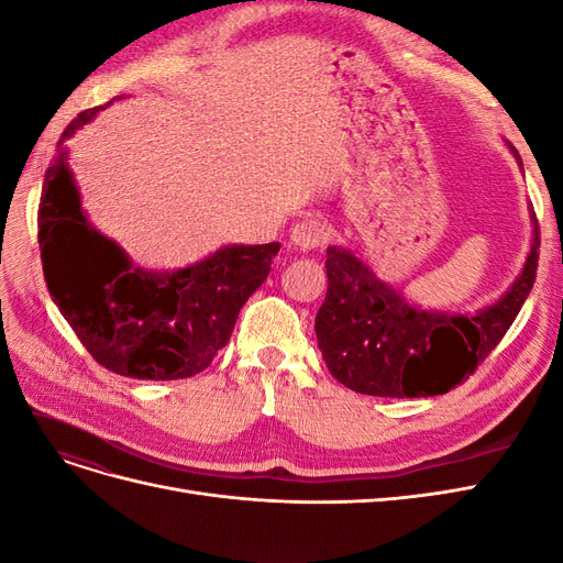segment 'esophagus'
<instances>
[{
	"label": "esophagus",
	"instance_id": "obj_1",
	"mask_svg": "<svg viewBox=\"0 0 563 563\" xmlns=\"http://www.w3.org/2000/svg\"><path fill=\"white\" fill-rule=\"evenodd\" d=\"M329 230L327 225H321L319 220H300L291 228V236H288V246L302 251V253H310L314 249H319L323 242H327Z\"/></svg>",
	"mask_w": 563,
	"mask_h": 563
}]
</instances>
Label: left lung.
Returning a JSON list of instances; mask_svg holds the SVG:
<instances>
[{
  "label": "left lung",
  "mask_w": 563,
  "mask_h": 563,
  "mask_svg": "<svg viewBox=\"0 0 563 563\" xmlns=\"http://www.w3.org/2000/svg\"><path fill=\"white\" fill-rule=\"evenodd\" d=\"M505 145L523 172L519 152ZM528 213L533 240L517 279L498 300L465 314L422 308L352 249L329 246V291L314 331L331 376L360 395L389 399L446 395L467 380L512 327L533 288L540 230L531 203Z\"/></svg>",
  "instance_id": "8db88e82"
}]
</instances>
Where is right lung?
Returning <instances> with one entry per match:
<instances>
[{
	"instance_id": "obj_1",
	"label": "right lung",
	"mask_w": 563,
	"mask_h": 563,
	"mask_svg": "<svg viewBox=\"0 0 563 563\" xmlns=\"http://www.w3.org/2000/svg\"><path fill=\"white\" fill-rule=\"evenodd\" d=\"M100 110L106 106L81 112L63 131L44 176L40 249L48 294L100 366L139 380L197 376L228 345L282 244H228L180 269L135 265L89 220L67 162L65 141Z\"/></svg>"
}]
</instances>
